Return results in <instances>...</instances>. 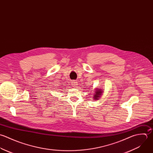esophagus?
<instances>
[{
  "instance_id": "1",
  "label": "esophagus",
  "mask_w": 153,
  "mask_h": 153,
  "mask_svg": "<svg viewBox=\"0 0 153 153\" xmlns=\"http://www.w3.org/2000/svg\"><path fill=\"white\" fill-rule=\"evenodd\" d=\"M72 85L73 87H76V85H77V82H76L75 81H72Z\"/></svg>"
}]
</instances>
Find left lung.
Returning a JSON list of instances; mask_svg holds the SVG:
<instances>
[{
	"label": "left lung",
	"mask_w": 153,
	"mask_h": 153,
	"mask_svg": "<svg viewBox=\"0 0 153 153\" xmlns=\"http://www.w3.org/2000/svg\"><path fill=\"white\" fill-rule=\"evenodd\" d=\"M95 93L96 94H94V100H97L98 99H99V96H101L102 94V91L100 90H96V91H95Z\"/></svg>",
	"instance_id": "8db88e82"
}]
</instances>
